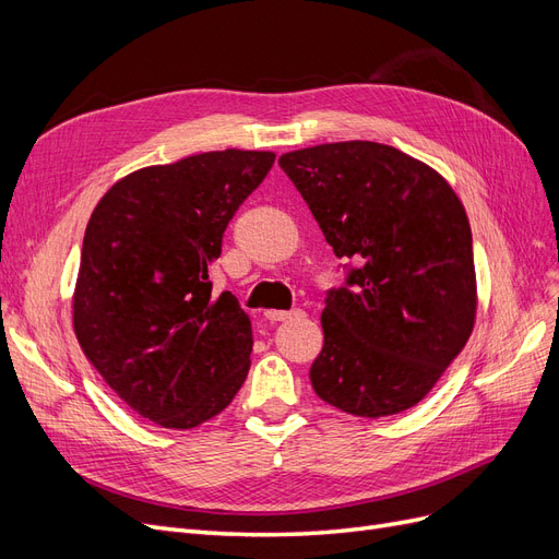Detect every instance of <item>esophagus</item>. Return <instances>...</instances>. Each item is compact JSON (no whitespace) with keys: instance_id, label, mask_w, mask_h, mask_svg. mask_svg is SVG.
<instances>
[{"instance_id":"obj_1","label":"esophagus","mask_w":559,"mask_h":559,"mask_svg":"<svg viewBox=\"0 0 559 559\" xmlns=\"http://www.w3.org/2000/svg\"><path fill=\"white\" fill-rule=\"evenodd\" d=\"M265 317H267L270 321H289V319H300V317H306V312H302V310H292V312L267 310V312H265Z\"/></svg>"}]
</instances>
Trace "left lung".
Listing matches in <instances>:
<instances>
[{
  "mask_svg": "<svg viewBox=\"0 0 559 559\" xmlns=\"http://www.w3.org/2000/svg\"><path fill=\"white\" fill-rule=\"evenodd\" d=\"M282 170L333 247L354 259L321 312L312 389L333 408H413L464 349L478 312L468 216L433 167L378 142L289 151Z\"/></svg>",
  "mask_w": 559,
  "mask_h": 559,
  "instance_id": "1",
  "label": "left lung"
}]
</instances>
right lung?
Here are the masks:
<instances>
[{"label": "right lung", "mask_w": 559, "mask_h": 559, "mask_svg": "<svg viewBox=\"0 0 559 559\" xmlns=\"http://www.w3.org/2000/svg\"><path fill=\"white\" fill-rule=\"evenodd\" d=\"M273 163V151L226 148L148 165L91 214L72 296L76 341L118 399L163 429L212 419L249 373V314L230 292H212L210 265Z\"/></svg>", "instance_id": "add662e5"}]
</instances>
